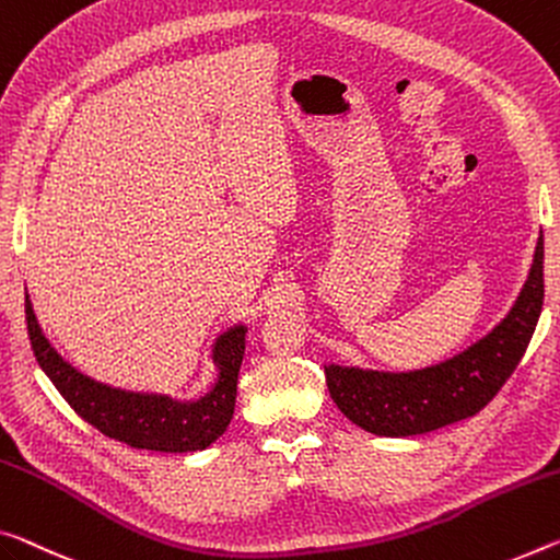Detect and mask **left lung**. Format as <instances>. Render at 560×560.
<instances>
[{"label": "left lung", "instance_id": "obj_1", "mask_svg": "<svg viewBox=\"0 0 560 560\" xmlns=\"http://www.w3.org/2000/svg\"><path fill=\"white\" fill-rule=\"evenodd\" d=\"M544 306V234L521 294L491 331L456 357L413 371L326 363V386L346 419L376 436H419L476 416L501 392Z\"/></svg>", "mask_w": 560, "mask_h": 560}]
</instances>
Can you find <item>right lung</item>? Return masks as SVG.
I'll use <instances>...</instances> for the list:
<instances>
[{
    "label": "right lung",
    "mask_w": 560,
    "mask_h": 560,
    "mask_svg": "<svg viewBox=\"0 0 560 560\" xmlns=\"http://www.w3.org/2000/svg\"><path fill=\"white\" fill-rule=\"evenodd\" d=\"M24 312L30 341L44 374L49 376L65 401L92 423L96 431L131 448L191 454L203 451L226 431L234 416L236 381L246 349V326L236 324L211 343V363L217 378L207 394L191 401H176L166 394H141L100 384L84 376L49 343L24 291Z\"/></svg>",
    "instance_id": "obj_1"
}]
</instances>
